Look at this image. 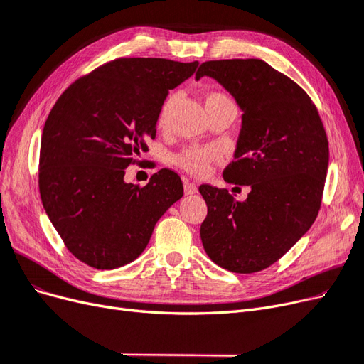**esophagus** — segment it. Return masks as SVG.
Instances as JSON below:
<instances>
[{
	"instance_id": "obj_1",
	"label": "esophagus",
	"mask_w": 364,
	"mask_h": 364,
	"mask_svg": "<svg viewBox=\"0 0 364 364\" xmlns=\"http://www.w3.org/2000/svg\"><path fill=\"white\" fill-rule=\"evenodd\" d=\"M185 194H196L197 193V185L194 182L185 181Z\"/></svg>"
}]
</instances>
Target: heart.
Returning <instances> with one entry per match:
<instances>
[{"mask_svg":"<svg viewBox=\"0 0 364 364\" xmlns=\"http://www.w3.org/2000/svg\"><path fill=\"white\" fill-rule=\"evenodd\" d=\"M205 105H206V111L214 107H225V106L235 107L232 98H230L226 92L218 91V90L206 92ZM170 106H171V97H168L159 109V114H158L159 127H162L165 123H167ZM220 158H222V151L214 146H188L182 149L179 153H176L173 161L176 162V165H179L182 170L196 176H202L208 173L211 164L218 161Z\"/></svg>","mask_w":364,"mask_h":364,"instance_id":"obj_1","label":"heart"}]
</instances>
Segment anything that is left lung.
<instances>
[{"label":"left lung","instance_id":"left-lung-1","mask_svg":"<svg viewBox=\"0 0 364 364\" xmlns=\"http://www.w3.org/2000/svg\"><path fill=\"white\" fill-rule=\"evenodd\" d=\"M203 75L222 83L243 109L235 159L223 179L250 186L243 202L226 188L199 186L208 206L203 249L229 272H261L314 223L329 159L326 132L310 95L267 62L208 60L196 79Z\"/></svg>","mask_w":364,"mask_h":364}]
</instances>
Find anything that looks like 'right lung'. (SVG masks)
Listing matches in <instances>:
<instances>
[{
    "instance_id": "obj_1",
    "label": "right lung",
    "mask_w": 364,
    "mask_h": 364,
    "mask_svg": "<svg viewBox=\"0 0 364 364\" xmlns=\"http://www.w3.org/2000/svg\"><path fill=\"white\" fill-rule=\"evenodd\" d=\"M197 65L118 58L82 75L54 103L42 132L39 193L63 245L86 266L112 270L138 258L183 196L170 168L144 186L126 183L124 168L149 150L165 97Z\"/></svg>"
}]
</instances>
